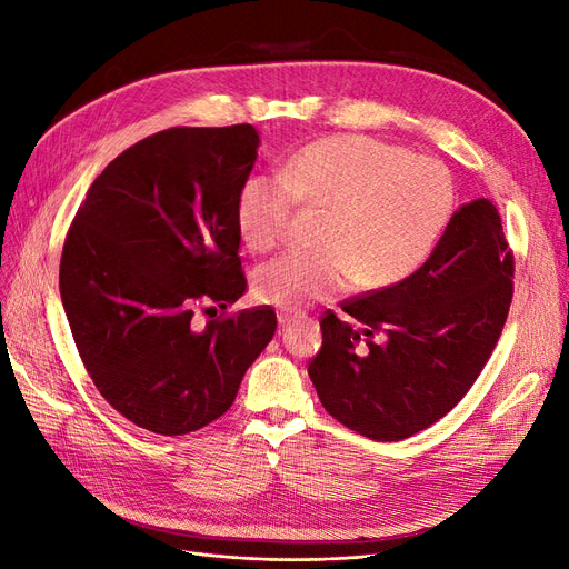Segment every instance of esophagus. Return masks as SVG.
Masks as SVG:
<instances>
[{"label": "esophagus", "instance_id": "1", "mask_svg": "<svg viewBox=\"0 0 569 569\" xmlns=\"http://www.w3.org/2000/svg\"><path fill=\"white\" fill-rule=\"evenodd\" d=\"M301 316H297V313H280L278 316V320H280V325H289V322H295V320H299Z\"/></svg>", "mask_w": 569, "mask_h": 569}]
</instances>
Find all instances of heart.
<instances>
[{
	"mask_svg": "<svg viewBox=\"0 0 569 569\" xmlns=\"http://www.w3.org/2000/svg\"><path fill=\"white\" fill-rule=\"evenodd\" d=\"M297 203L325 211L318 253H284L258 268L263 303L297 311L308 303L401 284L432 256L449 226L456 187L443 163L366 134H335L306 144L282 176L253 173L237 197L244 244L278 247Z\"/></svg>",
	"mask_w": 569,
	"mask_h": 569,
	"instance_id": "heart-1",
	"label": "heart"
}]
</instances>
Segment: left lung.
Wrapping results in <instances>:
<instances>
[{"label":"left lung","mask_w":569,"mask_h":569,"mask_svg":"<svg viewBox=\"0 0 569 569\" xmlns=\"http://www.w3.org/2000/svg\"><path fill=\"white\" fill-rule=\"evenodd\" d=\"M515 258L489 199L460 206L439 244L401 284L327 311L308 363L320 403L375 441L422 432L470 391L512 301Z\"/></svg>","instance_id":"8db88e82"}]
</instances>
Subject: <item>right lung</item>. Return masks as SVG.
Segmentation results:
<instances>
[{
  "instance_id": "1",
  "label": "right lung",
  "mask_w": 569,
  "mask_h": 569,
  "mask_svg": "<svg viewBox=\"0 0 569 569\" xmlns=\"http://www.w3.org/2000/svg\"><path fill=\"white\" fill-rule=\"evenodd\" d=\"M258 142L247 123L144 137L101 170L68 228L59 289L84 370L153 435L218 420L278 327L270 306L226 313L247 291L237 197Z\"/></svg>"
}]
</instances>
